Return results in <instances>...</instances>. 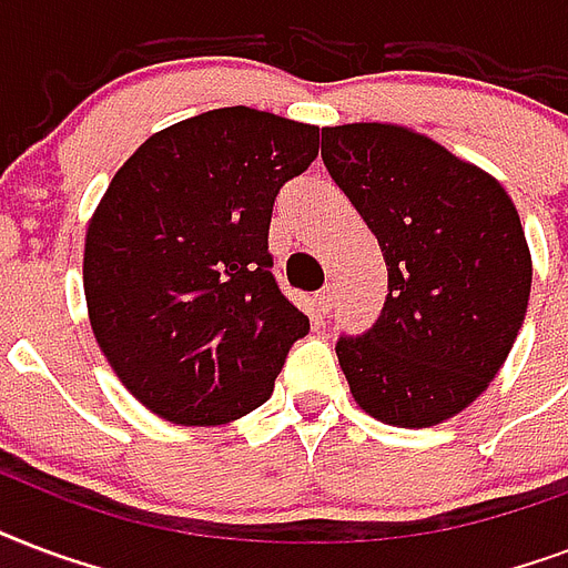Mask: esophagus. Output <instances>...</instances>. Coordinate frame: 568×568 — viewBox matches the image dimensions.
<instances>
[{
    "label": "esophagus",
    "instance_id": "34e87169",
    "mask_svg": "<svg viewBox=\"0 0 568 568\" xmlns=\"http://www.w3.org/2000/svg\"><path fill=\"white\" fill-rule=\"evenodd\" d=\"M332 305H334V287L320 290V293H316V307H320L323 314H328V311H332Z\"/></svg>",
    "mask_w": 568,
    "mask_h": 568
}]
</instances>
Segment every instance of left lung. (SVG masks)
<instances>
[{
	"label": "left lung",
	"instance_id": "left-lung-1",
	"mask_svg": "<svg viewBox=\"0 0 568 568\" xmlns=\"http://www.w3.org/2000/svg\"><path fill=\"white\" fill-rule=\"evenodd\" d=\"M323 162L388 266L376 325L337 341L353 399L382 424H444L489 388L525 323L534 261L516 204L403 124L323 126Z\"/></svg>",
	"mask_w": 568,
	"mask_h": 568
}]
</instances>
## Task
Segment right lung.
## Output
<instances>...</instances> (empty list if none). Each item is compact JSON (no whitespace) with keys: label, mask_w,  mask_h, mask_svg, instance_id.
Here are the masks:
<instances>
[{"label":"right lung","mask_w":568,"mask_h":568,"mask_svg":"<svg viewBox=\"0 0 568 568\" xmlns=\"http://www.w3.org/2000/svg\"><path fill=\"white\" fill-rule=\"evenodd\" d=\"M316 151L320 126L227 105L153 133L100 197L82 254L91 332L162 420H240L307 334L266 236L278 189Z\"/></svg>","instance_id":"add662e5"}]
</instances>
